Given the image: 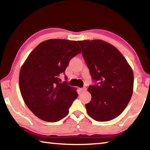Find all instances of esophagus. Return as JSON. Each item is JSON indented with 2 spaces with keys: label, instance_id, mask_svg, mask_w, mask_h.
I'll return each mask as SVG.
<instances>
[{
  "label": "esophagus",
  "instance_id": "34e87169",
  "mask_svg": "<svg viewBox=\"0 0 150 150\" xmlns=\"http://www.w3.org/2000/svg\"><path fill=\"white\" fill-rule=\"evenodd\" d=\"M79 91H80V92H84V91H85L86 90H87V88H86V87H83V88H79Z\"/></svg>",
  "mask_w": 150,
  "mask_h": 150
}]
</instances>
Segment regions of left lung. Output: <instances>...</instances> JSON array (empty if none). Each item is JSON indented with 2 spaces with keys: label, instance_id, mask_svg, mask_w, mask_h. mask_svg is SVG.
I'll use <instances>...</instances> for the list:
<instances>
[{
  "label": "left lung",
  "instance_id": "1",
  "mask_svg": "<svg viewBox=\"0 0 150 150\" xmlns=\"http://www.w3.org/2000/svg\"><path fill=\"white\" fill-rule=\"evenodd\" d=\"M93 81L89 86L91 100L85 107L94 120L106 122L118 116L133 93L132 69L112 45L100 40L77 41Z\"/></svg>",
  "mask_w": 150,
  "mask_h": 150
}]
</instances>
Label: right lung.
<instances>
[{
  "mask_svg": "<svg viewBox=\"0 0 150 150\" xmlns=\"http://www.w3.org/2000/svg\"><path fill=\"white\" fill-rule=\"evenodd\" d=\"M81 51L77 42L52 39L28 56L20 71L19 87L25 104L38 118L55 122L67 115L78 94L67 81L60 83L59 77Z\"/></svg>",
  "mask_w": 150,
  "mask_h": 150,
  "instance_id": "add662e5",
  "label": "right lung"
}]
</instances>
